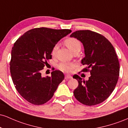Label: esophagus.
<instances>
[{"label": "esophagus", "instance_id": "1", "mask_svg": "<svg viewBox=\"0 0 128 128\" xmlns=\"http://www.w3.org/2000/svg\"><path fill=\"white\" fill-rule=\"evenodd\" d=\"M72 78V76L69 75V74H66L65 75V79H69Z\"/></svg>", "mask_w": 128, "mask_h": 128}]
</instances>
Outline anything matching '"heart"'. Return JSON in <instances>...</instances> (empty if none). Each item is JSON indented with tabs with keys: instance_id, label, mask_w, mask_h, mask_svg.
Wrapping results in <instances>:
<instances>
[{
	"instance_id": "b5f03b06",
	"label": "heart",
	"mask_w": 128,
	"mask_h": 128,
	"mask_svg": "<svg viewBox=\"0 0 128 128\" xmlns=\"http://www.w3.org/2000/svg\"><path fill=\"white\" fill-rule=\"evenodd\" d=\"M64 43L67 46V48L73 52L78 49H80L81 44L78 39L74 37H68L64 40ZM58 49V45L55 44L52 48L51 50V54L54 56L56 53ZM75 67V65L72 63L69 62H61L58 65V67L61 71L64 72H70Z\"/></svg>"
}]
</instances>
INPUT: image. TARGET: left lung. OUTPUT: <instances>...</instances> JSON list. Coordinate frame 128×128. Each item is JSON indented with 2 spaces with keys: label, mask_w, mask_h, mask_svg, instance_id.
Returning a JSON list of instances; mask_svg holds the SVG:
<instances>
[{
  "label": "left lung",
  "mask_w": 128,
  "mask_h": 128,
  "mask_svg": "<svg viewBox=\"0 0 128 128\" xmlns=\"http://www.w3.org/2000/svg\"><path fill=\"white\" fill-rule=\"evenodd\" d=\"M70 36L82 42L86 56L81 62L86 67L81 72L91 74L86 81L77 74L73 76L78 81L74 96L88 106L100 104L111 95L118 81L120 64L115 49L105 36L90 30H76Z\"/></svg>",
  "instance_id": "1"
}]
</instances>
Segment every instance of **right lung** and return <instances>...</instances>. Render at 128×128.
<instances>
[{"mask_svg":"<svg viewBox=\"0 0 128 128\" xmlns=\"http://www.w3.org/2000/svg\"><path fill=\"white\" fill-rule=\"evenodd\" d=\"M72 32L70 29L37 28L28 30L14 42L11 51L10 72L16 90L28 102L36 105L45 104L52 98L64 80L60 70L42 78L41 71L51 50L58 41Z\"/></svg>","mask_w":128,"mask_h":128,"instance_id":"obj_1","label":"right lung"}]
</instances>
